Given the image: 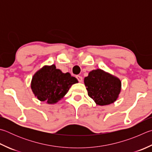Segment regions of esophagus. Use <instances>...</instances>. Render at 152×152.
Returning a JSON list of instances; mask_svg holds the SVG:
<instances>
[{
  "instance_id": "esophagus-1",
  "label": "esophagus",
  "mask_w": 152,
  "mask_h": 152,
  "mask_svg": "<svg viewBox=\"0 0 152 152\" xmlns=\"http://www.w3.org/2000/svg\"><path fill=\"white\" fill-rule=\"evenodd\" d=\"M76 78L78 80L79 82H82V80H83V78H82V77L80 76H76Z\"/></svg>"
}]
</instances>
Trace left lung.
<instances>
[{
	"instance_id": "obj_1",
	"label": "left lung",
	"mask_w": 152,
	"mask_h": 152,
	"mask_svg": "<svg viewBox=\"0 0 152 152\" xmlns=\"http://www.w3.org/2000/svg\"><path fill=\"white\" fill-rule=\"evenodd\" d=\"M84 84L88 96L100 106L114 102L121 90L120 80L100 69L91 71L84 78Z\"/></svg>"
}]
</instances>
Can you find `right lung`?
I'll return each instance as SVG.
<instances>
[{"instance_id":"right-lung-1","label":"right lung","mask_w":152,"mask_h":152,"mask_svg":"<svg viewBox=\"0 0 152 152\" xmlns=\"http://www.w3.org/2000/svg\"><path fill=\"white\" fill-rule=\"evenodd\" d=\"M78 82L70 73H62L55 65L45 66L33 76L31 88L38 100L56 104L64 97L71 86Z\"/></svg>"}]
</instances>
